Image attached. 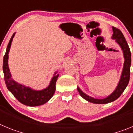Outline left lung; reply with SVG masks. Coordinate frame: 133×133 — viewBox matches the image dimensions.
<instances>
[{
    "label": "left lung",
    "mask_w": 133,
    "mask_h": 133,
    "mask_svg": "<svg viewBox=\"0 0 133 133\" xmlns=\"http://www.w3.org/2000/svg\"><path fill=\"white\" fill-rule=\"evenodd\" d=\"M112 31H113V34H112V38L115 39L118 44V45L121 46L123 52V55H124V63L121 77L120 78L119 83H118L116 89L114 90V92L112 94H110L109 97L103 98V99H97V98L89 97L87 95L84 93L79 88H77L78 92H79L81 97L87 100V101L92 103L107 104V103L114 101L121 95V94L123 93L124 89H126L129 84V79H130V68H131V53L130 51V49H129V45L127 43L124 35L122 33V32L118 29L113 26H112Z\"/></svg>",
    "instance_id": "8db88e82"
}]
</instances>
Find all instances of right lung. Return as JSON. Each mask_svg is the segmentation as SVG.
I'll list each match as a JSON object with an SVG mask.
<instances>
[{"label": "right lung", "mask_w": 133, "mask_h": 133, "mask_svg": "<svg viewBox=\"0 0 133 133\" xmlns=\"http://www.w3.org/2000/svg\"><path fill=\"white\" fill-rule=\"evenodd\" d=\"M14 33L9 41L5 55L3 58V72L5 84L7 89L15 96V98L18 100L20 103L24 105L29 107L40 106L44 104L52 98L56 90V82L58 77V74L56 72L50 81V84L47 88L41 90H35L26 87L23 84H18L16 81H14L11 77L9 65H8V58H9V52L10 50L11 43L15 36Z\"/></svg>", "instance_id": "right-lung-1"}]
</instances>
